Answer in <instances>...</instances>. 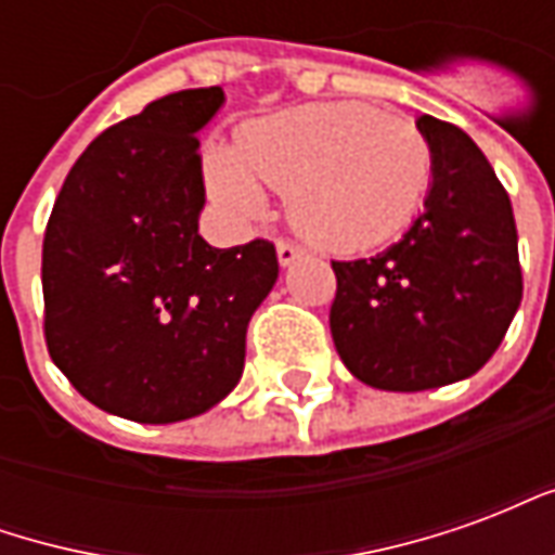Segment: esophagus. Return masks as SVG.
<instances>
[{
	"instance_id": "34e87169",
	"label": "esophagus",
	"mask_w": 555,
	"mask_h": 555,
	"mask_svg": "<svg viewBox=\"0 0 555 555\" xmlns=\"http://www.w3.org/2000/svg\"><path fill=\"white\" fill-rule=\"evenodd\" d=\"M300 255H302L300 246H294V243H288V241L276 243V258L282 267H291L294 261H297V258H300Z\"/></svg>"
}]
</instances>
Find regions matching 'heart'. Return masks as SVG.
<instances>
[{
	"label": "heart",
	"instance_id": "b5f03b06",
	"mask_svg": "<svg viewBox=\"0 0 555 555\" xmlns=\"http://www.w3.org/2000/svg\"><path fill=\"white\" fill-rule=\"evenodd\" d=\"M430 181L416 127L362 103H306L237 130L231 154L207 157V183L241 219L285 193L294 229L324 249H369L410 225Z\"/></svg>",
	"mask_w": 555,
	"mask_h": 555
}]
</instances>
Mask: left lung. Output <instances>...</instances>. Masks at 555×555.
I'll use <instances>...</instances> for the list:
<instances>
[{
    "mask_svg": "<svg viewBox=\"0 0 555 555\" xmlns=\"http://www.w3.org/2000/svg\"><path fill=\"white\" fill-rule=\"evenodd\" d=\"M430 186L401 241L374 258L333 261L330 330L348 372L386 392L466 380L512 326L524 276L512 202L461 127L422 115Z\"/></svg>",
    "mask_w": 555,
    "mask_h": 555,
    "instance_id": "1",
    "label": "left lung"
}]
</instances>
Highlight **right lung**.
I'll return each mask as SVG.
<instances>
[{
	"label": "right lung",
	"mask_w": 555,
	"mask_h": 555,
	"mask_svg": "<svg viewBox=\"0 0 555 555\" xmlns=\"http://www.w3.org/2000/svg\"><path fill=\"white\" fill-rule=\"evenodd\" d=\"M225 91L186 89L103 130L67 171L43 234V333L79 396L169 425L237 386L246 326L279 279L273 243L198 234V133Z\"/></svg>",
	"instance_id": "obj_1"
}]
</instances>
